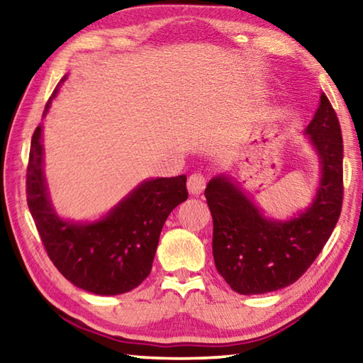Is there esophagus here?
<instances>
[{
  "instance_id": "1",
  "label": "esophagus",
  "mask_w": 363,
  "mask_h": 363,
  "mask_svg": "<svg viewBox=\"0 0 363 363\" xmlns=\"http://www.w3.org/2000/svg\"><path fill=\"white\" fill-rule=\"evenodd\" d=\"M205 187H206V179H205L203 174L195 173V174H190L189 176L187 189H189L190 194H192V195H200L205 190Z\"/></svg>"
}]
</instances>
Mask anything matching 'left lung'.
<instances>
[{
	"instance_id": "8db88e82",
	"label": "left lung",
	"mask_w": 363,
	"mask_h": 363,
	"mask_svg": "<svg viewBox=\"0 0 363 363\" xmlns=\"http://www.w3.org/2000/svg\"><path fill=\"white\" fill-rule=\"evenodd\" d=\"M306 136L320 160V182L312 203L288 220L266 218L237 182L216 176L205 196L213 216V256L233 291L262 294L296 281L340 219L342 206V136L328 97L320 94Z\"/></svg>"
}]
</instances>
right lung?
Wrapping results in <instances>:
<instances>
[{
	"label": "right lung",
	"mask_w": 363,
	"mask_h": 363,
	"mask_svg": "<svg viewBox=\"0 0 363 363\" xmlns=\"http://www.w3.org/2000/svg\"><path fill=\"white\" fill-rule=\"evenodd\" d=\"M60 79L48 101V113ZM43 126H36L27 168V203L49 259L84 291L113 296L134 290L150 274L160 232L169 213L187 200L186 174L140 182L94 223L62 219L54 211L43 171Z\"/></svg>",
	"instance_id": "1"
}]
</instances>
